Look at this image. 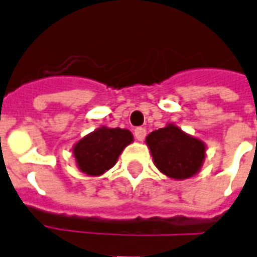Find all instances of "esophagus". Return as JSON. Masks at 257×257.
Here are the masks:
<instances>
[{
	"mask_svg": "<svg viewBox=\"0 0 257 257\" xmlns=\"http://www.w3.org/2000/svg\"><path fill=\"white\" fill-rule=\"evenodd\" d=\"M145 136H147V129L145 128H143V126H137V128L135 129V137L139 140V141H144Z\"/></svg>",
	"mask_w": 257,
	"mask_h": 257,
	"instance_id": "1",
	"label": "esophagus"
}]
</instances>
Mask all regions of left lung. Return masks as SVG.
Here are the masks:
<instances>
[{"label":"left lung","instance_id":"obj_1","mask_svg":"<svg viewBox=\"0 0 257 257\" xmlns=\"http://www.w3.org/2000/svg\"><path fill=\"white\" fill-rule=\"evenodd\" d=\"M147 144L156 166L170 178L193 177L204 160L203 143L183 133L176 125L153 131L147 137Z\"/></svg>","mask_w":257,"mask_h":257}]
</instances>
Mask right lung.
Here are the masks:
<instances>
[{"label":"right lung","instance_id":"right-lung-1","mask_svg":"<svg viewBox=\"0 0 257 257\" xmlns=\"http://www.w3.org/2000/svg\"><path fill=\"white\" fill-rule=\"evenodd\" d=\"M133 141L128 129L99 128L81 139L74 148V156L81 172L100 176L109 170L124 148Z\"/></svg>","mask_w":257,"mask_h":257}]
</instances>
